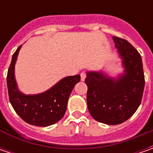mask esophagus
Returning a JSON list of instances; mask_svg holds the SVG:
<instances>
[{"label": "esophagus", "instance_id": "34e87169", "mask_svg": "<svg viewBox=\"0 0 153 153\" xmlns=\"http://www.w3.org/2000/svg\"><path fill=\"white\" fill-rule=\"evenodd\" d=\"M85 78H86L85 72H82V73H81V81H82V82H83V81L85 80Z\"/></svg>", "mask_w": 153, "mask_h": 153}]
</instances>
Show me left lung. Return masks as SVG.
Segmentation results:
<instances>
[{
  "instance_id": "left-lung-1",
  "label": "left lung",
  "mask_w": 153,
  "mask_h": 153,
  "mask_svg": "<svg viewBox=\"0 0 153 153\" xmlns=\"http://www.w3.org/2000/svg\"><path fill=\"white\" fill-rule=\"evenodd\" d=\"M123 71L116 76L102 70L86 71L87 104L100 123L117 125L128 120L140 105L145 78L141 57L126 40L112 37Z\"/></svg>"
}]
</instances>
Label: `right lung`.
<instances>
[{"instance_id":"1","label":"right lung","mask_w":153,"mask_h":153,"mask_svg":"<svg viewBox=\"0 0 153 153\" xmlns=\"http://www.w3.org/2000/svg\"><path fill=\"white\" fill-rule=\"evenodd\" d=\"M21 48L22 46L13 55L7 76L10 103L27 123L38 127L53 125L65 113L70 94L80 82V75L65 76L42 93L25 94L19 90L15 78V65Z\"/></svg>"}]
</instances>
